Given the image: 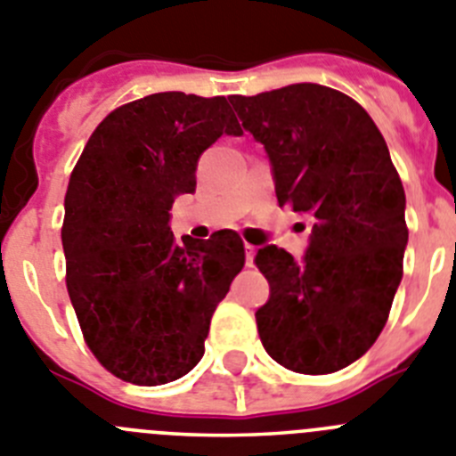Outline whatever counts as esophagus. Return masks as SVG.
Segmentation results:
<instances>
[{"label": "esophagus", "instance_id": "34e87169", "mask_svg": "<svg viewBox=\"0 0 456 456\" xmlns=\"http://www.w3.org/2000/svg\"><path fill=\"white\" fill-rule=\"evenodd\" d=\"M255 252H256L255 245L245 243V264H248V266H252V261H255Z\"/></svg>", "mask_w": 456, "mask_h": 456}]
</instances>
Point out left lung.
Here are the masks:
<instances>
[{
    "label": "left lung",
    "mask_w": 456,
    "mask_h": 456,
    "mask_svg": "<svg viewBox=\"0 0 456 456\" xmlns=\"http://www.w3.org/2000/svg\"><path fill=\"white\" fill-rule=\"evenodd\" d=\"M229 102L266 149L280 206L312 223L300 261L277 245L256 252L271 284L255 314L261 344L300 374L342 370L381 335L402 282L406 195L386 140L354 98L323 85Z\"/></svg>",
    "instance_id": "obj_1"
}]
</instances>
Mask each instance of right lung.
<instances>
[{
	"label": "right lung",
	"instance_id": "obj_1",
	"mask_svg": "<svg viewBox=\"0 0 456 456\" xmlns=\"http://www.w3.org/2000/svg\"><path fill=\"white\" fill-rule=\"evenodd\" d=\"M243 134L227 98L162 91L121 105L86 142L66 190V287L101 365L162 386L204 355L211 316L245 264L239 233L169 232L172 204L195 192L201 153Z\"/></svg>",
	"mask_w": 456,
	"mask_h": 456
}]
</instances>
